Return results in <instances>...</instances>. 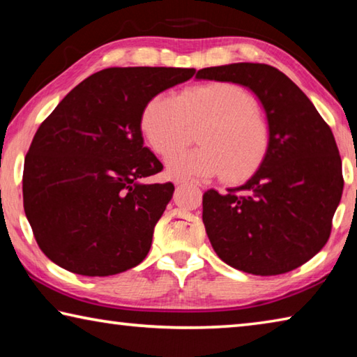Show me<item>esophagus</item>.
I'll return each mask as SVG.
<instances>
[{
    "mask_svg": "<svg viewBox=\"0 0 357 357\" xmlns=\"http://www.w3.org/2000/svg\"><path fill=\"white\" fill-rule=\"evenodd\" d=\"M184 181H176V185H183Z\"/></svg>",
    "mask_w": 357,
    "mask_h": 357,
    "instance_id": "34e87169",
    "label": "esophagus"
}]
</instances>
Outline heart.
Returning a JSON list of instances; mask_svg holds the SVG:
<instances>
[{
	"mask_svg": "<svg viewBox=\"0 0 357 357\" xmlns=\"http://www.w3.org/2000/svg\"><path fill=\"white\" fill-rule=\"evenodd\" d=\"M189 123H206L198 134L202 148L179 151L167 160V173L173 179L223 174L234 183L249 178L268 157L271 128L258 112L255 96L241 84H197L178 98L157 94L140 116L144 140L162 157L183 146Z\"/></svg>",
	"mask_w": 357,
	"mask_h": 357,
	"instance_id": "heart-1",
	"label": "heart"
}]
</instances>
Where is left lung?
Listing matches in <instances>:
<instances>
[{
    "label": "left lung",
    "mask_w": 357,
    "mask_h": 357,
    "mask_svg": "<svg viewBox=\"0 0 357 357\" xmlns=\"http://www.w3.org/2000/svg\"><path fill=\"white\" fill-rule=\"evenodd\" d=\"M198 80L249 88L264 108L271 148L239 187L203 195V223L217 255L255 275L285 274L328 243L343 192L332 130L310 99L279 69L234 63L197 72Z\"/></svg>",
    "instance_id": "left-lung-1"
}]
</instances>
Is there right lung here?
Here are the masks:
<instances>
[{
  "instance_id": "right-lung-1",
  "label": "right lung",
  "mask_w": 357,
  "mask_h": 357,
  "mask_svg": "<svg viewBox=\"0 0 357 357\" xmlns=\"http://www.w3.org/2000/svg\"><path fill=\"white\" fill-rule=\"evenodd\" d=\"M195 69L108 68L72 89L25 157L23 208L40 250L74 274L105 277L146 258L174 185L143 146L144 105Z\"/></svg>"
}]
</instances>
